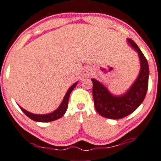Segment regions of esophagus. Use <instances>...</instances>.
<instances>
[{
  "mask_svg": "<svg viewBox=\"0 0 161 161\" xmlns=\"http://www.w3.org/2000/svg\"><path fill=\"white\" fill-rule=\"evenodd\" d=\"M88 73H89V72H86V75H88Z\"/></svg>",
  "mask_w": 161,
  "mask_h": 161,
  "instance_id": "obj_1",
  "label": "esophagus"
}]
</instances>
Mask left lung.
I'll list each match as a JSON object with an SVG mask.
<instances>
[{
  "label": "left lung",
  "mask_w": 161,
  "mask_h": 161,
  "mask_svg": "<svg viewBox=\"0 0 161 161\" xmlns=\"http://www.w3.org/2000/svg\"><path fill=\"white\" fill-rule=\"evenodd\" d=\"M128 41L138 53L141 70L136 81L127 92L120 96L113 95L98 81L92 79L95 109L100 115L110 119H121L135 112L143 102L147 91L149 77L147 60L135 41L130 39H128Z\"/></svg>",
  "instance_id": "1"
}]
</instances>
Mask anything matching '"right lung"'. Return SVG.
Returning <instances> with one entry per match:
<instances>
[{
	"label": "right lung",
	"instance_id": "obj_1",
	"mask_svg": "<svg viewBox=\"0 0 161 161\" xmlns=\"http://www.w3.org/2000/svg\"><path fill=\"white\" fill-rule=\"evenodd\" d=\"M77 83L78 82H75V83H74L71 87L68 89V91L66 92V95H65V97L64 98H63V102H62L61 105H59V107L58 108L56 111H54L53 112L49 113V114H36L24 110V109L22 108L21 107H20V109L23 111V112L27 116V117H29L31 119L33 120V121H38V122H49V121H56V120L60 118L62 116L66 113L67 110V107H68L69 98L70 93L72 92V91L74 89V88L76 86Z\"/></svg>",
	"mask_w": 161,
	"mask_h": 161
}]
</instances>
